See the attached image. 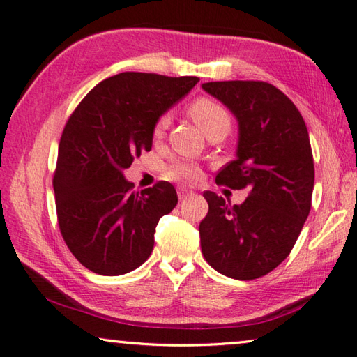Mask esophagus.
I'll list each match as a JSON object with an SVG mask.
<instances>
[{"label": "esophagus", "mask_w": 357, "mask_h": 357, "mask_svg": "<svg viewBox=\"0 0 357 357\" xmlns=\"http://www.w3.org/2000/svg\"><path fill=\"white\" fill-rule=\"evenodd\" d=\"M189 197H192V192L184 189V187H179V189H178V198H179L181 201H183V199L189 198Z\"/></svg>", "instance_id": "esophagus-1"}]
</instances>
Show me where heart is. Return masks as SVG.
<instances>
[{
  "label": "heart",
  "instance_id": "1",
  "mask_svg": "<svg viewBox=\"0 0 357 357\" xmlns=\"http://www.w3.org/2000/svg\"><path fill=\"white\" fill-rule=\"evenodd\" d=\"M189 115L192 116V120L195 121V125L203 131L204 135L215 131V129H223L226 132L229 131V114L226 112L225 107H222L218 102L212 100L198 98L197 101H193L189 107ZM168 123H170V116H159L156 125L153 128L154 137L159 139L164 135ZM199 168L189 160H173L172 164L167 165L165 168V176L178 181V183L192 184L199 179Z\"/></svg>",
  "mask_w": 357,
  "mask_h": 357
}]
</instances>
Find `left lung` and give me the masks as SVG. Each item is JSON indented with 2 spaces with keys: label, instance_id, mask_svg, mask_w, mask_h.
Wrapping results in <instances>:
<instances>
[{
  "label": "left lung",
  "instance_id": "1",
  "mask_svg": "<svg viewBox=\"0 0 357 357\" xmlns=\"http://www.w3.org/2000/svg\"><path fill=\"white\" fill-rule=\"evenodd\" d=\"M204 92L236 116V159L217 184L250 187L229 206L204 192L209 212L199 223L203 256L218 273L250 281L270 273L294 248L310 211L314 159L306 123L280 89L259 81L204 82Z\"/></svg>",
  "mask_w": 357,
  "mask_h": 357
}]
</instances>
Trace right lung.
I'll return each instance as SVG.
<instances>
[{
    "mask_svg": "<svg viewBox=\"0 0 357 357\" xmlns=\"http://www.w3.org/2000/svg\"><path fill=\"white\" fill-rule=\"evenodd\" d=\"M198 81L126 71L95 86L68 119L53 179L57 220L70 251L93 273L125 275L150 257L176 190L160 181L132 192L123 172L151 150L159 116Z\"/></svg>",
    "mask_w": 357,
    "mask_h": 357,
    "instance_id": "add662e5",
    "label": "right lung"
}]
</instances>
